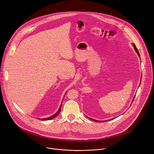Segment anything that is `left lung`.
I'll list each match as a JSON object with an SVG mask.
<instances>
[{
  "label": "left lung",
  "instance_id": "8db88e82",
  "mask_svg": "<svg viewBox=\"0 0 154 154\" xmlns=\"http://www.w3.org/2000/svg\"><path fill=\"white\" fill-rule=\"evenodd\" d=\"M133 46H134V49H135V51H136V52H137V55H139V57H140V54H139V51H138V50H137V49L136 48V45H135V44H133ZM90 120H92V121H94V122H101V121H97V120H94V119H92V118H89Z\"/></svg>",
  "mask_w": 154,
  "mask_h": 154
}]
</instances>
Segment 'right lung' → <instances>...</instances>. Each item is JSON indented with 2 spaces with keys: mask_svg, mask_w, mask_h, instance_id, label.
Instances as JSON below:
<instances>
[{
  "mask_svg": "<svg viewBox=\"0 0 154 154\" xmlns=\"http://www.w3.org/2000/svg\"><path fill=\"white\" fill-rule=\"evenodd\" d=\"M61 107H62V104H61V105H60V108H59V110H58V111L54 115H53V116H51V117H49V118H44V119H41L42 120H52V119H53V118H54L55 116H57L58 114H59V113L60 112V110H61Z\"/></svg>",
  "mask_w": 154,
  "mask_h": 154,
  "instance_id": "1",
  "label": "right lung"
}]
</instances>
